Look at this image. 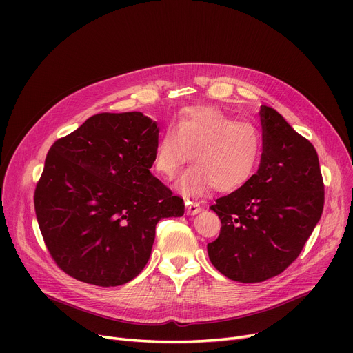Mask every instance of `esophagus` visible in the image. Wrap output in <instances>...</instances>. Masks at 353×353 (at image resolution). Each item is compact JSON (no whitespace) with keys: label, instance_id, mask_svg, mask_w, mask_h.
Returning <instances> with one entry per match:
<instances>
[{"label":"esophagus","instance_id":"obj_1","mask_svg":"<svg viewBox=\"0 0 353 353\" xmlns=\"http://www.w3.org/2000/svg\"><path fill=\"white\" fill-rule=\"evenodd\" d=\"M200 212H201L200 203H197V201H190V200L186 201V213H188V214H197V213H200Z\"/></svg>","mask_w":353,"mask_h":353}]
</instances>
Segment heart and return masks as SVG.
<instances>
[{
	"mask_svg": "<svg viewBox=\"0 0 353 353\" xmlns=\"http://www.w3.org/2000/svg\"><path fill=\"white\" fill-rule=\"evenodd\" d=\"M190 156L194 164L177 181V192L201 196L214 188L232 193L246 186L254 174L262 137L252 123L237 121L217 108L192 107L163 132L154 148V169L173 180Z\"/></svg>",
	"mask_w": 353,
	"mask_h": 353,
	"instance_id": "heart-1",
	"label": "heart"
}]
</instances>
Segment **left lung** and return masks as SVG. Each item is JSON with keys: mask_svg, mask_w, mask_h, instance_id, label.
<instances>
[{"mask_svg": "<svg viewBox=\"0 0 353 353\" xmlns=\"http://www.w3.org/2000/svg\"><path fill=\"white\" fill-rule=\"evenodd\" d=\"M263 153L246 186L210 209L221 229L208 245L213 266L226 277L256 283L282 273L302 252L323 212L318 153L276 110L262 105Z\"/></svg>", "mask_w": 353, "mask_h": 353, "instance_id": "obj_1", "label": "left lung"}]
</instances>
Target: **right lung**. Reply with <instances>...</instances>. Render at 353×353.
Returning <instances> with one entry per match:
<instances>
[{
    "instance_id": "1",
    "label": "right lung",
    "mask_w": 353,
    "mask_h": 353,
    "mask_svg": "<svg viewBox=\"0 0 353 353\" xmlns=\"http://www.w3.org/2000/svg\"><path fill=\"white\" fill-rule=\"evenodd\" d=\"M157 123L140 111L101 113L55 141L37 183V221L52 259L90 285L120 286L143 270L157 221L184 214L150 173Z\"/></svg>"
}]
</instances>
